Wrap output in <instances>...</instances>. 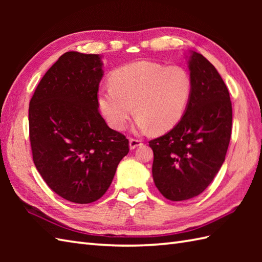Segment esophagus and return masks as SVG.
<instances>
[{"instance_id": "esophagus-1", "label": "esophagus", "mask_w": 262, "mask_h": 262, "mask_svg": "<svg viewBox=\"0 0 262 262\" xmlns=\"http://www.w3.org/2000/svg\"><path fill=\"white\" fill-rule=\"evenodd\" d=\"M142 145V141L141 140H135V138H130L129 140V148L130 149H135L137 146Z\"/></svg>"}]
</instances>
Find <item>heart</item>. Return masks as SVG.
Returning a JSON list of instances; mask_svg holds the SVG:
<instances>
[{"label": "heart", "mask_w": 262, "mask_h": 262, "mask_svg": "<svg viewBox=\"0 0 262 262\" xmlns=\"http://www.w3.org/2000/svg\"><path fill=\"white\" fill-rule=\"evenodd\" d=\"M109 83L110 88L100 90L97 99L114 129H122L135 110L137 130L168 132L181 120L192 93L191 76L181 66L166 68L146 60L117 69Z\"/></svg>", "instance_id": "1"}]
</instances>
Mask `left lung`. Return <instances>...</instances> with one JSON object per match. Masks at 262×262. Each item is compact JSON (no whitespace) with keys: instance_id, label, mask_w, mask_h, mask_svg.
<instances>
[{"instance_id":"obj_1","label":"left lung","mask_w":262,"mask_h":262,"mask_svg":"<svg viewBox=\"0 0 262 262\" xmlns=\"http://www.w3.org/2000/svg\"><path fill=\"white\" fill-rule=\"evenodd\" d=\"M192 93L181 120L149 142L155 186L172 202L202 193L225 161L232 130L230 93L219 72L202 54L189 51Z\"/></svg>"}]
</instances>
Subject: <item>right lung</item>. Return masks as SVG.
Instances as JSON below:
<instances>
[{
  "mask_svg": "<svg viewBox=\"0 0 262 262\" xmlns=\"http://www.w3.org/2000/svg\"><path fill=\"white\" fill-rule=\"evenodd\" d=\"M102 56L68 52L39 82L29 103L32 159L53 191L90 204L108 190L128 140L99 114Z\"/></svg>",
  "mask_w": 262,
  "mask_h": 262,
  "instance_id": "add662e5",
  "label": "right lung"
}]
</instances>
